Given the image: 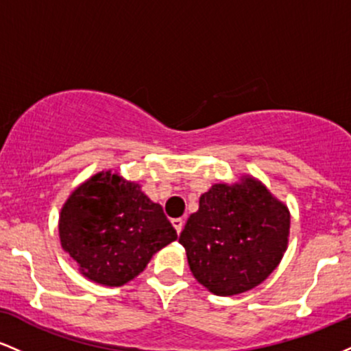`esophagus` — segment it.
<instances>
[{
	"mask_svg": "<svg viewBox=\"0 0 351 351\" xmlns=\"http://www.w3.org/2000/svg\"><path fill=\"white\" fill-rule=\"evenodd\" d=\"M171 224H173V228L176 229V232H181V229H183V224H184V221L181 219V217H175V219H171Z\"/></svg>",
	"mask_w": 351,
	"mask_h": 351,
	"instance_id": "esophagus-1",
	"label": "esophagus"
}]
</instances>
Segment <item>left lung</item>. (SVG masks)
Listing matches in <instances>:
<instances>
[{
	"instance_id": "1",
	"label": "left lung",
	"mask_w": 351,
	"mask_h": 351,
	"mask_svg": "<svg viewBox=\"0 0 351 351\" xmlns=\"http://www.w3.org/2000/svg\"><path fill=\"white\" fill-rule=\"evenodd\" d=\"M291 213L252 176L213 184L180 234L195 279L216 295L251 291L271 276L289 243Z\"/></svg>"
}]
</instances>
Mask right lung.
<instances>
[{
	"instance_id": "add662e5",
	"label": "right lung",
	"mask_w": 351,
	"mask_h": 351,
	"mask_svg": "<svg viewBox=\"0 0 351 351\" xmlns=\"http://www.w3.org/2000/svg\"><path fill=\"white\" fill-rule=\"evenodd\" d=\"M59 237L84 277L120 287L178 236L163 208L153 203L138 183L100 171L64 203Z\"/></svg>"
}]
</instances>
